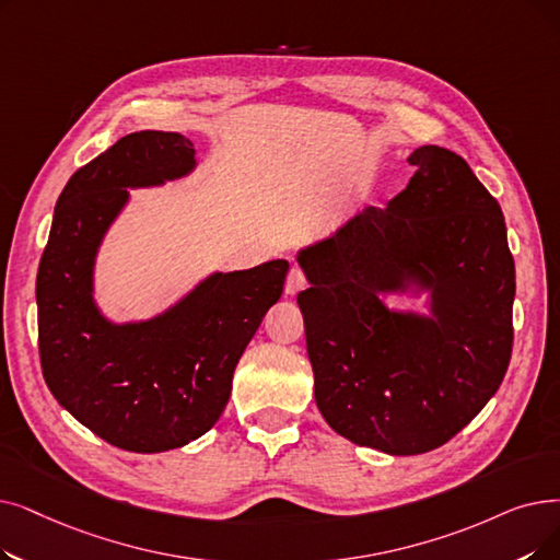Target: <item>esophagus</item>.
<instances>
[{"label": "esophagus", "instance_id": "1", "mask_svg": "<svg viewBox=\"0 0 560 560\" xmlns=\"http://www.w3.org/2000/svg\"><path fill=\"white\" fill-rule=\"evenodd\" d=\"M306 285V277L300 267H290L288 279H285V295H295Z\"/></svg>", "mask_w": 560, "mask_h": 560}]
</instances>
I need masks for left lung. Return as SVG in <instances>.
Masks as SVG:
<instances>
[{"instance_id": "8db88e82", "label": "left lung", "mask_w": 560, "mask_h": 560, "mask_svg": "<svg viewBox=\"0 0 560 560\" xmlns=\"http://www.w3.org/2000/svg\"><path fill=\"white\" fill-rule=\"evenodd\" d=\"M386 203L298 260L315 402L346 440L388 455L440 448L488 405L513 352L515 260L499 201L442 145ZM430 287L433 318L388 312L380 292Z\"/></svg>"}]
</instances>
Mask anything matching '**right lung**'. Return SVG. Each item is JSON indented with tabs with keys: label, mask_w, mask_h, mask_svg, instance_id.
I'll return each mask as SVG.
<instances>
[{
	"label": "right lung",
	"mask_w": 560,
	"mask_h": 560,
	"mask_svg": "<svg viewBox=\"0 0 560 560\" xmlns=\"http://www.w3.org/2000/svg\"><path fill=\"white\" fill-rule=\"evenodd\" d=\"M194 168L191 141L143 130L78 168L55 208L36 277L47 388L116 448L162 453L206 434L231 396L237 361L283 293L288 260L212 275L149 323L112 325L93 304V260L128 187Z\"/></svg>",
	"instance_id": "1"
}]
</instances>
